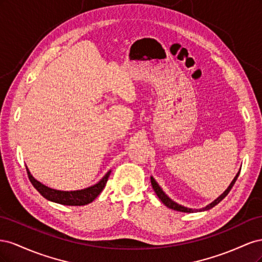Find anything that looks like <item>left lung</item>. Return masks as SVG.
<instances>
[{"mask_svg":"<svg viewBox=\"0 0 262 262\" xmlns=\"http://www.w3.org/2000/svg\"><path fill=\"white\" fill-rule=\"evenodd\" d=\"M238 176H239V171L237 172V175L235 176V178L233 179V181L231 182V185L228 186V188L225 190V191L222 193L217 199H215L214 200L212 203H210L209 205H207V207L205 208H202V209H199V210H192V209H189V208H186V207H184V205H180V204H178V203H176V202H173L170 198H168L167 196V194H165V192L163 191L162 190V188L158 186V184L157 182L155 181V179L153 178V177H150V184H152V187H153V189H154V191H155V193L157 194V196L160 198V200L166 205V207L167 208H169V209H171V210H175V211H178V212H185V213H193V212H196V211H205V210H210V209H212L213 207H215L216 204H219L222 200L224 199V198L228 194V192L231 191V189L233 188V186H234V184H235V181L237 180V178H238Z\"/></svg>","mask_w":262,"mask_h":262,"instance_id":"obj_1","label":"left lung"}]
</instances>
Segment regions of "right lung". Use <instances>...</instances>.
I'll list each match as a JSON object with an SVG mask.
<instances>
[{"label": "right lung", "mask_w": 262, "mask_h": 262, "mask_svg": "<svg viewBox=\"0 0 262 262\" xmlns=\"http://www.w3.org/2000/svg\"><path fill=\"white\" fill-rule=\"evenodd\" d=\"M26 170L31 185L36 188L39 193L43 198H46L47 200L63 205H85L93 202L102 191V189L105 188L110 172H112V170H109L106 175L100 179V181H98L96 185H94L92 187L85 188L82 190H75V191H61V190H55L42 185L41 182H39L37 179L31 176V173L27 167Z\"/></svg>", "instance_id": "add662e5"}]
</instances>
